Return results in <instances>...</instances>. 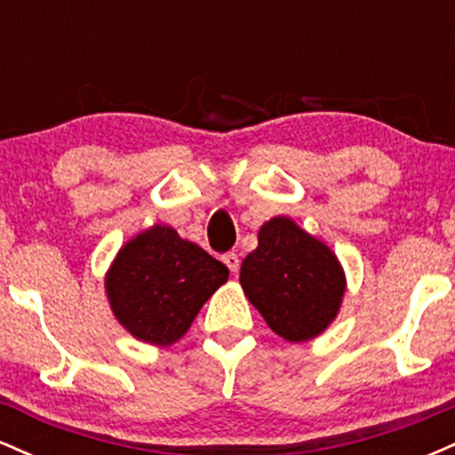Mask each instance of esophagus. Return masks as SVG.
<instances>
[{"label": "esophagus", "mask_w": 455, "mask_h": 455, "mask_svg": "<svg viewBox=\"0 0 455 455\" xmlns=\"http://www.w3.org/2000/svg\"><path fill=\"white\" fill-rule=\"evenodd\" d=\"M222 260H224V265H227V267L233 271V274H237V271H239V257H237V254L227 252L222 257Z\"/></svg>", "instance_id": "obj_1"}]
</instances>
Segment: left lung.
I'll return each mask as SVG.
<instances>
[{"label":"left lung","mask_w":455,"mask_h":455,"mask_svg":"<svg viewBox=\"0 0 455 455\" xmlns=\"http://www.w3.org/2000/svg\"><path fill=\"white\" fill-rule=\"evenodd\" d=\"M239 282L265 323L289 342H306L331 325L342 306L347 278L340 260L286 216L259 231Z\"/></svg>","instance_id":"obj_1"}]
</instances>
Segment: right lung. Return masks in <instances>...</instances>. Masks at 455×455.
Instances as JSON below:
<instances>
[{
	"label": "right lung",
	"mask_w": 455,
	"mask_h": 455,
	"mask_svg": "<svg viewBox=\"0 0 455 455\" xmlns=\"http://www.w3.org/2000/svg\"><path fill=\"white\" fill-rule=\"evenodd\" d=\"M227 280V265L175 228L154 224L122 245L104 289L115 318L137 340L171 347Z\"/></svg>",
	"instance_id": "add662e5"
}]
</instances>
